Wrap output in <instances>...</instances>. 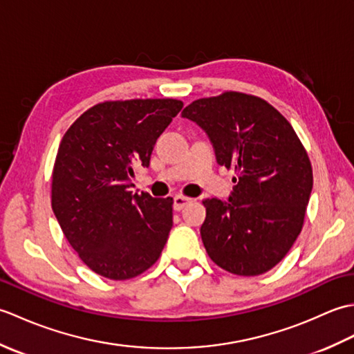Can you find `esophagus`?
I'll list each match as a JSON object with an SVG mask.
<instances>
[{
  "label": "esophagus",
  "instance_id": "esophagus-1",
  "mask_svg": "<svg viewBox=\"0 0 354 354\" xmlns=\"http://www.w3.org/2000/svg\"><path fill=\"white\" fill-rule=\"evenodd\" d=\"M190 202H192L190 198L183 196V194H176V196L173 198V208H175L176 212H181V209H183L185 205H189Z\"/></svg>",
  "mask_w": 354,
  "mask_h": 354
}]
</instances>
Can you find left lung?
<instances>
[{"mask_svg": "<svg viewBox=\"0 0 354 354\" xmlns=\"http://www.w3.org/2000/svg\"><path fill=\"white\" fill-rule=\"evenodd\" d=\"M183 117L201 126L232 178L228 202L205 199L202 242L217 266L254 277L280 263L303 230L312 164L290 123L260 97L227 91L190 103Z\"/></svg>", "mask_w": 354, "mask_h": 354, "instance_id": "8db88e82", "label": "left lung"}]
</instances>
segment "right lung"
I'll list each match as a JSON object with an SVG mask.
<instances>
[{
	"label": "right lung",
	"mask_w": 354,
	"mask_h": 354,
	"mask_svg": "<svg viewBox=\"0 0 354 354\" xmlns=\"http://www.w3.org/2000/svg\"><path fill=\"white\" fill-rule=\"evenodd\" d=\"M184 103L175 99L103 102L65 132L51 179V208L85 265L129 280L160 259L173 225V199L129 190L149 167L158 137Z\"/></svg>",
	"instance_id": "add662e5"
}]
</instances>
